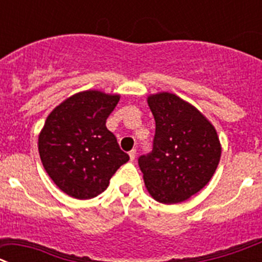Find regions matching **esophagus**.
<instances>
[{
  "label": "esophagus",
  "mask_w": 262,
  "mask_h": 262,
  "mask_svg": "<svg viewBox=\"0 0 262 262\" xmlns=\"http://www.w3.org/2000/svg\"><path fill=\"white\" fill-rule=\"evenodd\" d=\"M136 155H137L136 148H133V150H130V151H129V157H130V160L136 159Z\"/></svg>",
  "instance_id": "obj_1"
}]
</instances>
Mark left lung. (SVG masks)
<instances>
[{"instance_id": "left-lung-1", "label": "left lung", "mask_w": 262, "mask_h": 262, "mask_svg": "<svg viewBox=\"0 0 262 262\" xmlns=\"http://www.w3.org/2000/svg\"><path fill=\"white\" fill-rule=\"evenodd\" d=\"M155 119L152 150L138 158L148 193L162 204H178L202 189L221 159L215 129L175 94L148 96Z\"/></svg>"}]
</instances>
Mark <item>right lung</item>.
<instances>
[{"label": "right lung", "mask_w": 262, "mask_h": 262, "mask_svg": "<svg viewBox=\"0 0 262 262\" xmlns=\"http://www.w3.org/2000/svg\"><path fill=\"white\" fill-rule=\"evenodd\" d=\"M119 95L90 90L75 94L52 111L39 136V154L49 178L78 200L96 197L129 155L105 126Z\"/></svg>", "instance_id": "add662e5"}]
</instances>
